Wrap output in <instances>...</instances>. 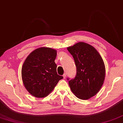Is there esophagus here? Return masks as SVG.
Listing matches in <instances>:
<instances>
[{"label":"esophagus","instance_id":"obj_1","mask_svg":"<svg viewBox=\"0 0 123 123\" xmlns=\"http://www.w3.org/2000/svg\"><path fill=\"white\" fill-rule=\"evenodd\" d=\"M63 77L64 79L66 78V74H64L63 75Z\"/></svg>","mask_w":123,"mask_h":123}]
</instances>
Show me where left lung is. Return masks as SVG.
Masks as SVG:
<instances>
[{
  "instance_id": "8db88e82",
  "label": "left lung",
  "mask_w": 123,
  "mask_h": 123,
  "mask_svg": "<svg viewBox=\"0 0 123 123\" xmlns=\"http://www.w3.org/2000/svg\"><path fill=\"white\" fill-rule=\"evenodd\" d=\"M67 49L74 57L77 68L75 78L68 81L71 90L77 98L89 99L100 91L104 83V61L97 49L87 43L78 42Z\"/></svg>"
}]
</instances>
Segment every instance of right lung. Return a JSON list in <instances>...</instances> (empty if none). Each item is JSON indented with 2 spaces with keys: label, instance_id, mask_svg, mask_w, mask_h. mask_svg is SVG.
Returning <instances> with one entry per match:
<instances>
[{
  "label": "right lung",
  "instance_id": "1",
  "mask_svg": "<svg viewBox=\"0 0 123 123\" xmlns=\"http://www.w3.org/2000/svg\"><path fill=\"white\" fill-rule=\"evenodd\" d=\"M57 50L42 47L34 49L26 58L21 68L25 89L37 98L49 95L63 77L57 72L55 60Z\"/></svg>",
  "mask_w": 123,
  "mask_h": 123
}]
</instances>
